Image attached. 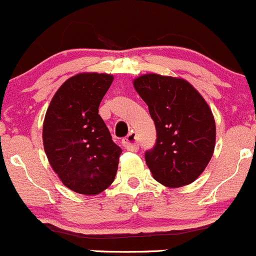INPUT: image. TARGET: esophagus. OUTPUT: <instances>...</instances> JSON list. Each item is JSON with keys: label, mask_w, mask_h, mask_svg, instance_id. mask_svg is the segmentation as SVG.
I'll return each mask as SVG.
<instances>
[{"label": "esophagus", "mask_w": 256, "mask_h": 256, "mask_svg": "<svg viewBox=\"0 0 256 256\" xmlns=\"http://www.w3.org/2000/svg\"><path fill=\"white\" fill-rule=\"evenodd\" d=\"M122 144L123 146H124V149H127L129 151H138V136H136V132H130V133L122 140Z\"/></svg>", "instance_id": "esophagus-1"}]
</instances>
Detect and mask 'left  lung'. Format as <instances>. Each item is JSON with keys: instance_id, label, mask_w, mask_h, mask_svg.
I'll return each instance as SVG.
<instances>
[{"instance_id": "8db88e82", "label": "left lung", "mask_w": 256, "mask_h": 256, "mask_svg": "<svg viewBox=\"0 0 256 256\" xmlns=\"http://www.w3.org/2000/svg\"><path fill=\"white\" fill-rule=\"evenodd\" d=\"M133 85L149 107L158 132L155 146L145 152L154 180L168 188L193 183L215 150L210 106L183 78L148 73L134 79Z\"/></svg>"}]
</instances>
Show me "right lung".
Masks as SVG:
<instances>
[{"instance_id":"1","label":"right lung","mask_w":256,"mask_h":256,"mask_svg":"<svg viewBox=\"0 0 256 256\" xmlns=\"http://www.w3.org/2000/svg\"><path fill=\"white\" fill-rule=\"evenodd\" d=\"M112 82L114 76L107 73L76 74L58 88L46 111V156L62 183L76 193L98 194L116 177L122 150L98 114Z\"/></svg>"}]
</instances>
